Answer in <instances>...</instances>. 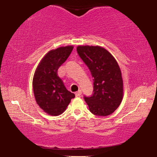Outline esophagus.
Wrapping results in <instances>:
<instances>
[{"instance_id":"obj_1","label":"esophagus","mask_w":157,"mask_h":157,"mask_svg":"<svg viewBox=\"0 0 157 157\" xmlns=\"http://www.w3.org/2000/svg\"><path fill=\"white\" fill-rule=\"evenodd\" d=\"M81 94H82V91H81V90H78V92H75V96H76V97H79L81 95Z\"/></svg>"}]
</instances>
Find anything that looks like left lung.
I'll list each match as a JSON object with an SVG mask.
<instances>
[{
  "label": "left lung",
  "mask_w": 157,
  "mask_h": 157,
  "mask_svg": "<svg viewBox=\"0 0 157 157\" xmlns=\"http://www.w3.org/2000/svg\"><path fill=\"white\" fill-rule=\"evenodd\" d=\"M76 49L93 77V94L84 97L90 111L100 117L113 113L123 98V80L117 60L98 46H79Z\"/></svg>",
  "instance_id": "obj_1"
}]
</instances>
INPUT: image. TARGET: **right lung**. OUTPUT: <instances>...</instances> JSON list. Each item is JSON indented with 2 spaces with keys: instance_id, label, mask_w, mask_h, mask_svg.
Masks as SVG:
<instances>
[{
  "instance_id": "obj_1",
  "label": "right lung",
  "mask_w": 157,
  "mask_h": 157,
  "mask_svg": "<svg viewBox=\"0 0 157 157\" xmlns=\"http://www.w3.org/2000/svg\"><path fill=\"white\" fill-rule=\"evenodd\" d=\"M73 46L59 47L48 52L35 72L33 87L36 102L44 112L58 116L65 111L75 94L69 92L58 76V68L71 55Z\"/></svg>"
}]
</instances>
